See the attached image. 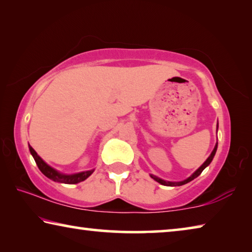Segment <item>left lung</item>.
<instances>
[{
	"label": "left lung",
	"instance_id": "obj_1",
	"mask_svg": "<svg viewBox=\"0 0 252 252\" xmlns=\"http://www.w3.org/2000/svg\"><path fill=\"white\" fill-rule=\"evenodd\" d=\"M217 131H218V123H217ZM217 148H218V142L216 143V146H215V148H213V150H212V152H211V155L208 157V159L203 162V163L201 164V167L200 168H198L197 170H195V171L191 174V176L189 177V178H187V179H185V180H182V181H178V182H172V181H165V180H163V179H161V178H159V177H157V176H155V174H150V177L153 179V180H156L157 182H159V183H161V185H163V186H168V187H179V186H183V185H186V183H188V182H190V181H192L193 179H195L197 177H199L200 174H201V172L203 171L204 169H206L209 164L211 163V161L213 160V157H215V155H216V152H217Z\"/></svg>",
	"mask_w": 252,
	"mask_h": 252
}]
</instances>
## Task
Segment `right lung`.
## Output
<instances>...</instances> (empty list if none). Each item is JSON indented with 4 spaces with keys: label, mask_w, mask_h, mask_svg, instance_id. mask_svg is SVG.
I'll return each instance as SVG.
<instances>
[{
    "label": "right lung",
    "mask_w": 252,
    "mask_h": 252,
    "mask_svg": "<svg viewBox=\"0 0 252 252\" xmlns=\"http://www.w3.org/2000/svg\"><path fill=\"white\" fill-rule=\"evenodd\" d=\"M29 149L33 157V159L35 160V163L37 167H39L40 171L43 173L45 177H48L49 179H51V180H53L55 182L66 183V185H75V183L84 181L85 179H88L93 173V171H94V169H92V170H88V171H82V172L72 173V174L62 173L46 163V162L42 159L39 155H37L35 150L30 146V144H29Z\"/></svg>",
    "instance_id": "1"
}]
</instances>
